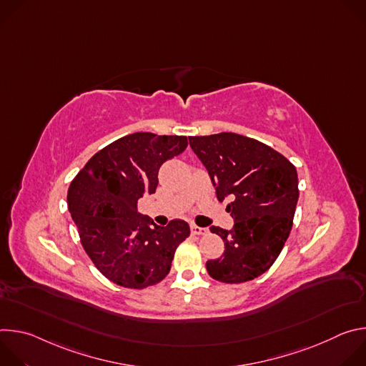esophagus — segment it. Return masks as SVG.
Masks as SVG:
<instances>
[{"instance_id": "34e87169", "label": "esophagus", "mask_w": 366, "mask_h": 366, "mask_svg": "<svg viewBox=\"0 0 366 366\" xmlns=\"http://www.w3.org/2000/svg\"><path fill=\"white\" fill-rule=\"evenodd\" d=\"M191 233L197 234V236H205L208 233V229L198 227V226H191Z\"/></svg>"}]
</instances>
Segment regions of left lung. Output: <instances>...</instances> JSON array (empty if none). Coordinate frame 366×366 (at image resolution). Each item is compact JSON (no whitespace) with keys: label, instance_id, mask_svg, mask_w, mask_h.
Listing matches in <instances>:
<instances>
[{"label":"left lung","instance_id":"left-lung-1","mask_svg":"<svg viewBox=\"0 0 366 366\" xmlns=\"http://www.w3.org/2000/svg\"><path fill=\"white\" fill-rule=\"evenodd\" d=\"M189 146L219 201L232 198L226 210L234 226L210 227L223 239L224 253L207 260V271L226 284L254 280L272 267L290 236L300 195L297 169L272 147L236 133L192 136Z\"/></svg>","mask_w":366,"mask_h":366}]
</instances>
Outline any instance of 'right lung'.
I'll return each instance as SVG.
<instances>
[{"label": "right lung", "mask_w": 366, "mask_h": 366, "mask_svg": "<svg viewBox=\"0 0 366 366\" xmlns=\"http://www.w3.org/2000/svg\"><path fill=\"white\" fill-rule=\"evenodd\" d=\"M187 146L185 136L137 132L97 152L71 182L68 208L82 247L112 282L143 290L168 275L189 226L184 220L156 226L139 213L137 201L154 194L162 164Z\"/></svg>", "instance_id": "obj_1"}]
</instances>
